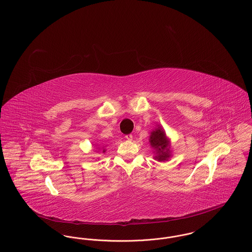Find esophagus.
Segmentation results:
<instances>
[{"label":"esophagus","instance_id":"34e87169","mask_svg":"<svg viewBox=\"0 0 252 252\" xmlns=\"http://www.w3.org/2000/svg\"><path fill=\"white\" fill-rule=\"evenodd\" d=\"M132 138H133V136H132L131 134H128V135H126V139L127 140V141H131Z\"/></svg>","mask_w":252,"mask_h":252}]
</instances>
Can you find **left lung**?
<instances>
[{
    "label": "left lung",
    "mask_w": 252,
    "mask_h": 252,
    "mask_svg": "<svg viewBox=\"0 0 252 252\" xmlns=\"http://www.w3.org/2000/svg\"><path fill=\"white\" fill-rule=\"evenodd\" d=\"M149 143L153 148L154 158L158 161H167L172 157L171 142L161 126L157 125L155 129L150 132Z\"/></svg>",
    "instance_id": "left-lung-1"
}]
</instances>
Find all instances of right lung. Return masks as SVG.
<instances>
[{
	"instance_id": "1",
	"label": "right lung",
	"mask_w": 252,
	"mask_h": 252,
	"mask_svg": "<svg viewBox=\"0 0 252 252\" xmlns=\"http://www.w3.org/2000/svg\"><path fill=\"white\" fill-rule=\"evenodd\" d=\"M106 152V149H104V147L102 146V153H105Z\"/></svg>"
}]
</instances>
